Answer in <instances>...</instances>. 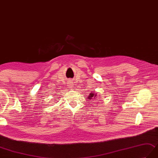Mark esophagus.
<instances>
[{"instance_id": "esophagus-1", "label": "esophagus", "mask_w": 158, "mask_h": 158, "mask_svg": "<svg viewBox=\"0 0 158 158\" xmlns=\"http://www.w3.org/2000/svg\"><path fill=\"white\" fill-rule=\"evenodd\" d=\"M71 83V87H72V85H71V83Z\"/></svg>"}]
</instances>
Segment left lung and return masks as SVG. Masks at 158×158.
<instances>
[{
  "label": "left lung",
  "instance_id": "8db88e82",
  "mask_svg": "<svg viewBox=\"0 0 158 158\" xmlns=\"http://www.w3.org/2000/svg\"><path fill=\"white\" fill-rule=\"evenodd\" d=\"M96 96H97V95L95 94L94 91H92V92L90 93L89 96H88V99H89V100H91V99H93V100H95V98H96Z\"/></svg>",
  "mask_w": 158,
  "mask_h": 158
}]
</instances>
